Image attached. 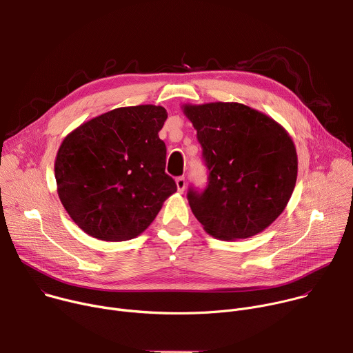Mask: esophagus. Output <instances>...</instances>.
<instances>
[{"label":"esophagus","instance_id":"esophagus-1","mask_svg":"<svg viewBox=\"0 0 353 353\" xmlns=\"http://www.w3.org/2000/svg\"><path fill=\"white\" fill-rule=\"evenodd\" d=\"M176 185H177L179 192H183L185 190V179L184 177H177L176 179Z\"/></svg>","mask_w":353,"mask_h":353}]
</instances>
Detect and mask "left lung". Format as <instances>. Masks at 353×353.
Segmentation results:
<instances>
[{"label": "left lung", "instance_id": "obj_1", "mask_svg": "<svg viewBox=\"0 0 353 353\" xmlns=\"http://www.w3.org/2000/svg\"><path fill=\"white\" fill-rule=\"evenodd\" d=\"M210 170L188 204L204 230L219 240L253 237L286 208L297 179L289 132L272 117L236 102L184 103Z\"/></svg>", "mask_w": 353, "mask_h": 353}]
</instances>
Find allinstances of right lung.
<instances>
[{
  "instance_id": "add662e5",
  "label": "right lung",
  "mask_w": 353,
  "mask_h": 353,
  "mask_svg": "<svg viewBox=\"0 0 353 353\" xmlns=\"http://www.w3.org/2000/svg\"><path fill=\"white\" fill-rule=\"evenodd\" d=\"M166 119L162 106L119 108L63 139L54 162L57 192L86 234L105 241L134 239L176 192L159 138Z\"/></svg>"
}]
</instances>
